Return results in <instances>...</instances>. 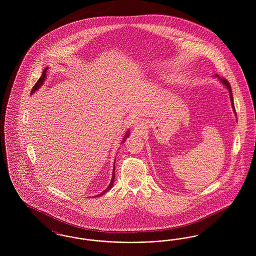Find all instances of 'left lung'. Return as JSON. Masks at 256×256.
Wrapping results in <instances>:
<instances>
[{
    "instance_id": "8db88e82",
    "label": "left lung",
    "mask_w": 256,
    "mask_h": 256,
    "mask_svg": "<svg viewBox=\"0 0 256 256\" xmlns=\"http://www.w3.org/2000/svg\"><path fill=\"white\" fill-rule=\"evenodd\" d=\"M220 80V82L224 84V86H226L228 89V92H230V102H232V110L234 111V113H235V115H236V111H235V108H234V102H233V97H232V87H230V82L226 80V78H219ZM237 116V115H236Z\"/></svg>"
}]
</instances>
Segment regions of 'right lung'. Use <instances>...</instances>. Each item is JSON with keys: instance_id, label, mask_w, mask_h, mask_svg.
<instances>
[{"instance_id": "1", "label": "right lung", "mask_w": 256, "mask_h": 256, "mask_svg": "<svg viewBox=\"0 0 256 256\" xmlns=\"http://www.w3.org/2000/svg\"><path fill=\"white\" fill-rule=\"evenodd\" d=\"M47 70H48V67H46L45 69H44V71H43V73H42V76L39 78V80H37L36 84H34V86L32 87V92H30V94L32 95L36 91H37L41 86L44 84V82H45V80H46V74H47ZM128 135H130V132L128 130L126 132V136H124V140H122V143H124L126 140V138H128ZM114 178H115V163H114V166H113V172H112V178H111V182H110V185L106 187V189L104 190V191H102L100 194H98V195L96 196V198L97 196H100L104 195L108 191H110V189H111V187H112V185H113V183H114Z\"/></svg>"}]
</instances>
